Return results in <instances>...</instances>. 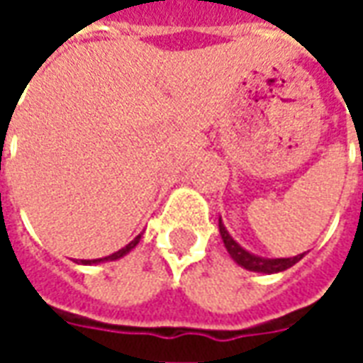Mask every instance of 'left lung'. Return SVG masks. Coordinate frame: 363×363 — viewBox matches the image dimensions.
<instances>
[{
  "label": "left lung",
  "mask_w": 363,
  "mask_h": 363,
  "mask_svg": "<svg viewBox=\"0 0 363 363\" xmlns=\"http://www.w3.org/2000/svg\"><path fill=\"white\" fill-rule=\"evenodd\" d=\"M220 235L223 239V245H225V249L231 255V259L235 260L237 264H241L247 270H252V272H264V274H274V272H281V270H286V268L294 267L297 260L303 259V255H297V257H291V259H260L257 255H251V252H247L241 247V245H237L231 235H229L225 228H223V223L220 220Z\"/></svg>",
  "instance_id": "left-lung-1"
}]
</instances>
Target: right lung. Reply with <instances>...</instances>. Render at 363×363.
Listing matches in <instances>:
<instances>
[{
	"mask_svg": "<svg viewBox=\"0 0 363 363\" xmlns=\"http://www.w3.org/2000/svg\"><path fill=\"white\" fill-rule=\"evenodd\" d=\"M140 237H142V235H138V237H135V239H134V241H132V243H128L126 247H124V249H120V251H116V252H114V255H111V257H106V259L82 260V264H96V262H101V260H116V259H120V257H124V255H126V252L132 251V249H134L135 245L140 243Z\"/></svg>",
	"mask_w": 363,
	"mask_h": 363,
	"instance_id": "1",
	"label": "right lung"
}]
</instances>
